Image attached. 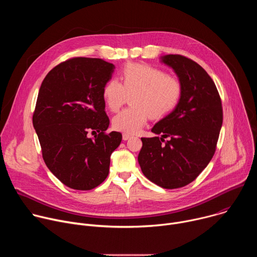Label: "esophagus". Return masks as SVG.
<instances>
[{"label":"esophagus","mask_w":257,"mask_h":257,"mask_svg":"<svg viewBox=\"0 0 257 257\" xmlns=\"http://www.w3.org/2000/svg\"><path fill=\"white\" fill-rule=\"evenodd\" d=\"M129 138H131V135H130V134H127V133H124V134H123V140H128Z\"/></svg>","instance_id":"obj_1"}]
</instances>
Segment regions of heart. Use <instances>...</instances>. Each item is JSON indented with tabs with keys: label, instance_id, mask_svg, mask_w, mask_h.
<instances>
[{
	"label": "heart",
	"instance_id": "obj_1",
	"mask_svg": "<svg viewBox=\"0 0 257 257\" xmlns=\"http://www.w3.org/2000/svg\"><path fill=\"white\" fill-rule=\"evenodd\" d=\"M120 83L109 79L102 89L106 106L117 112L123 106L128 94H133L134 106L124 109L113 119V127L125 133H136L149 118L161 119L176 106L180 95L179 81L164 71L138 63L127 64L121 73Z\"/></svg>",
	"mask_w": 257,
	"mask_h": 257
}]
</instances>
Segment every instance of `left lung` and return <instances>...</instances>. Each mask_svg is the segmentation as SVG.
Masks as SVG:
<instances>
[{"label":"left lung","instance_id":"obj_1","mask_svg":"<svg viewBox=\"0 0 257 257\" xmlns=\"http://www.w3.org/2000/svg\"><path fill=\"white\" fill-rule=\"evenodd\" d=\"M161 61L177 74L181 95L173 112L152 129L162 137L141 138L138 163L155 184L176 189L194 181L212 159L223 108L214 82L200 65L181 55H166Z\"/></svg>","mask_w":257,"mask_h":257}]
</instances>
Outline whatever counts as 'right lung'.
<instances>
[{
  "mask_svg": "<svg viewBox=\"0 0 257 257\" xmlns=\"http://www.w3.org/2000/svg\"><path fill=\"white\" fill-rule=\"evenodd\" d=\"M114 69L101 59L73 58L53 68L41 85L33 127L47 167L72 189L91 190L102 183L121 143L120 132L105 133L102 89Z\"/></svg>",
  "mask_w": 257,
  "mask_h": 257,
  "instance_id": "obj_1",
  "label": "right lung"
}]
</instances>
